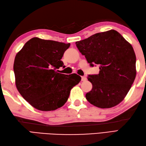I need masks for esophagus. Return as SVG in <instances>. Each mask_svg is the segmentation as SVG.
Wrapping results in <instances>:
<instances>
[{
  "mask_svg": "<svg viewBox=\"0 0 146 146\" xmlns=\"http://www.w3.org/2000/svg\"><path fill=\"white\" fill-rule=\"evenodd\" d=\"M86 80V76H82V81L83 82H85Z\"/></svg>",
  "mask_w": 146,
  "mask_h": 146,
  "instance_id": "1",
  "label": "esophagus"
}]
</instances>
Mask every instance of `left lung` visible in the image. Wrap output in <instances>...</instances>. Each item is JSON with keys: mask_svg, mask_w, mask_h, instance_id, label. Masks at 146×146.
Here are the masks:
<instances>
[{"mask_svg": "<svg viewBox=\"0 0 146 146\" xmlns=\"http://www.w3.org/2000/svg\"><path fill=\"white\" fill-rule=\"evenodd\" d=\"M90 66H99V73L88 75L92 89L85 97L101 108L116 106L131 89L136 76V57L132 45L115 30L97 33L76 42Z\"/></svg>", "mask_w": 146, "mask_h": 146, "instance_id": "left-lung-1", "label": "left lung"}]
</instances>
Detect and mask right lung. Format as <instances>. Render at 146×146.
Masks as SVG:
<instances>
[{"instance_id": "right-lung-1", "label": "right lung", "mask_w": 146, "mask_h": 146, "mask_svg": "<svg viewBox=\"0 0 146 146\" xmlns=\"http://www.w3.org/2000/svg\"><path fill=\"white\" fill-rule=\"evenodd\" d=\"M70 43L33 38L15 56L14 71L16 88L32 106L51 111L63 106L70 91L81 81L75 73H58L64 68L61 60Z\"/></svg>"}]
</instances>
